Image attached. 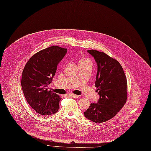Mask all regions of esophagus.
<instances>
[{
  "label": "esophagus",
  "instance_id": "34e87169",
  "mask_svg": "<svg viewBox=\"0 0 151 151\" xmlns=\"http://www.w3.org/2000/svg\"><path fill=\"white\" fill-rule=\"evenodd\" d=\"M68 95L72 98H77L79 97V96L78 95H75V94H73V93H69V94H68Z\"/></svg>",
  "mask_w": 151,
  "mask_h": 151
}]
</instances>
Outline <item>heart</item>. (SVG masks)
Returning <instances> with one entry per match:
<instances>
[{
	"mask_svg": "<svg viewBox=\"0 0 151 151\" xmlns=\"http://www.w3.org/2000/svg\"><path fill=\"white\" fill-rule=\"evenodd\" d=\"M81 61H90V62H91V61H90V60H89V59H88V58H83V59H82V60H81Z\"/></svg>",
	"mask_w": 151,
	"mask_h": 151,
	"instance_id": "1",
	"label": "heart"
}]
</instances>
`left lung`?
I'll list each match as a JSON object with an SVG mask.
<instances>
[{
  "label": "left lung",
  "mask_w": 151,
  "mask_h": 151,
  "mask_svg": "<svg viewBox=\"0 0 151 151\" xmlns=\"http://www.w3.org/2000/svg\"><path fill=\"white\" fill-rule=\"evenodd\" d=\"M97 63L95 87L100 96L98 103H91L84 116L95 123L113 118L122 109L127 99V81L122 67L116 59L104 52L89 50Z\"/></svg>",
  "instance_id": "obj_1"
}]
</instances>
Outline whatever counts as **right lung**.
Masks as SVG:
<instances>
[{"mask_svg": "<svg viewBox=\"0 0 151 151\" xmlns=\"http://www.w3.org/2000/svg\"><path fill=\"white\" fill-rule=\"evenodd\" d=\"M67 50L57 45L42 50L32 56L24 68L21 78L23 94L32 108L42 116L55 114L59 109L61 98L47 87Z\"/></svg>", "mask_w": 151, "mask_h": 151, "instance_id": "1", "label": "right lung"}]
</instances>
